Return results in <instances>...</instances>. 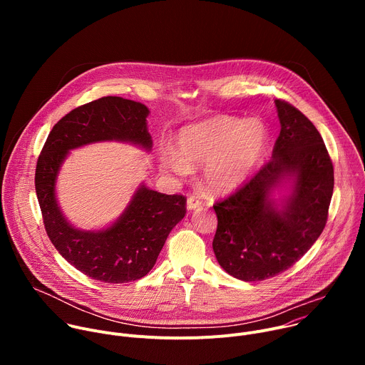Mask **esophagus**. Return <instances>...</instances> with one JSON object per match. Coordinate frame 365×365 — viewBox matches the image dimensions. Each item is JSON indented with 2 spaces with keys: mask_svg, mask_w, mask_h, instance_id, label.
Wrapping results in <instances>:
<instances>
[{
  "mask_svg": "<svg viewBox=\"0 0 365 365\" xmlns=\"http://www.w3.org/2000/svg\"><path fill=\"white\" fill-rule=\"evenodd\" d=\"M200 205H202V200H200L199 197H196V196H189V197H187L186 206H187L189 211L197 210V207H200Z\"/></svg>",
  "mask_w": 365,
  "mask_h": 365,
  "instance_id": "obj_1",
  "label": "esophagus"
}]
</instances>
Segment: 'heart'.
I'll return each mask as SVG.
<instances>
[{"label":"heart","instance_id":"obj_1","mask_svg":"<svg viewBox=\"0 0 365 365\" xmlns=\"http://www.w3.org/2000/svg\"><path fill=\"white\" fill-rule=\"evenodd\" d=\"M269 130L259 120L212 117L185 127L179 134V152L163 150L162 166L179 176L190 165H205L206 183L214 192L238 187L254 170L269 147Z\"/></svg>","mask_w":365,"mask_h":365}]
</instances>
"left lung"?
<instances>
[{
  "mask_svg": "<svg viewBox=\"0 0 365 365\" xmlns=\"http://www.w3.org/2000/svg\"><path fill=\"white\" fill-rule=\"evenodd\" d=\"M276 107L282 128L272 159L214 205L215 257L244 282L290 269L322 234L334 192L332 160L317 127L283 99H276ZM284 178L294 180V192L280 210L271 192Z\"/></svg>",
  "mask_w": 365,
  "mask_h": 365,
  "instance_id": "1",
  "label": "left lung"
}]
</instances>
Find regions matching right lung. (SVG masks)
<instances>
[{"label": "right lung", "mask_w": 365, "mask_h": 365, "mask_svg": "<svg viewBox=\"0 0 365 365\" xmlns=\"http://www.w3.org/2000/svg\"><path fill=\"white\" fill-rule=\"evenodd\" d=\"M148 108L120 96H103L66 114L51 128L36 166V193L46 232L59 254L81 273L106 283L144 277L155 264L168 235L186 215L183 195L138 187L125 212L110 228L81 231L62 215L55 185L69 150L118 140L151 148Z\"/></svg>", "instance_id": "right-lung-1"}]
</instances>
